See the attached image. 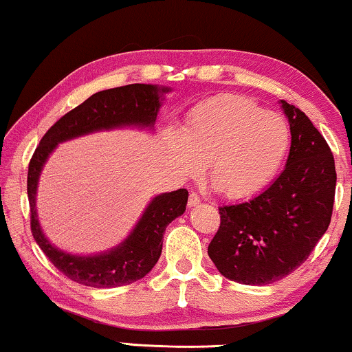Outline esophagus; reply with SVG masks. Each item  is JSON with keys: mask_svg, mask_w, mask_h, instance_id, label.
Segmentation results:
<instances>
[{"mask_svg": "<svg viewBox=\"0 0 352 352\" xmlns=\"http://www.w3.org/2000/svg\"><path fill=\"white\" fill-rule=\"evenodd\" d=\"M200 195L197 194V192H190V195H189V206H197L200 204Z\"/></svg>", "mask_w": 352, "mask_h": 352, "instance_id": "obj_1", "label": "esophagus"}]
</instances>
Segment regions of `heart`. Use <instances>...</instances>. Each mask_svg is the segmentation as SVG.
Returning a JSON list of instances; mask_svg holds the SVG:
<instances>
[{"instance_id":"1","label":"heart","mask_w":352,"mask_h":352,"mask_svg":"<svg viewBox=\"0 0 352 352\" xmlns=\"http://www.w3.org/2000/svg\"><path fill=\"white\" fill-rule=\"evenodd\" d=\"M292 142L287 120L239 96H219L192 110L170 157L182 175L210 163L211 184L230 199L261 190L280 170Z\"/></svg>"}]
</instances>
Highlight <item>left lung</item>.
<instances>
[{"label": "left lung", "instance_id": "left-lung-1", "mask_svg": "<svg viewBox=\"0 0 352 352\" xmlns=\"http://www.w3.org/2000/svg\"><path fill=\"white\" fill-rule=\"evenodd\" d=\"M292 133L285 170L254 199L219 206L208 256L229 280L267 285L309 258L333 213L335 158L305 112L282 100Z\"/></svg>", "mask_w": 352, "mask_h": 352}]
</instances>
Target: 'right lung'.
Masks as SVG:
<instances>
[{"label": "right lung", "mask_w": 352, "mask_h": 352, "mask_svg": "<svg viewBox=\"0 0 352 352\" xmlns=\"http://www.w3.org/2000/svg\"><path fill=\"white\" fill-rule=\"evenodd\" d=\"M166 88L152 85H126L99 91L72 109L47 129L28 163L27 194L30 204V229L47 259L70 280L86 287H123L147 276L162 254V239L166 226L186 211L189 192L179 189L155 197L147 206L131 235L112 252L98 256H75L52 247L36 219L35 195L38 177L46 158L57 142L81 134L123 124L152 126L160 109V96Z\"/></svg>", "instance_id": "1"}]
</instances>
